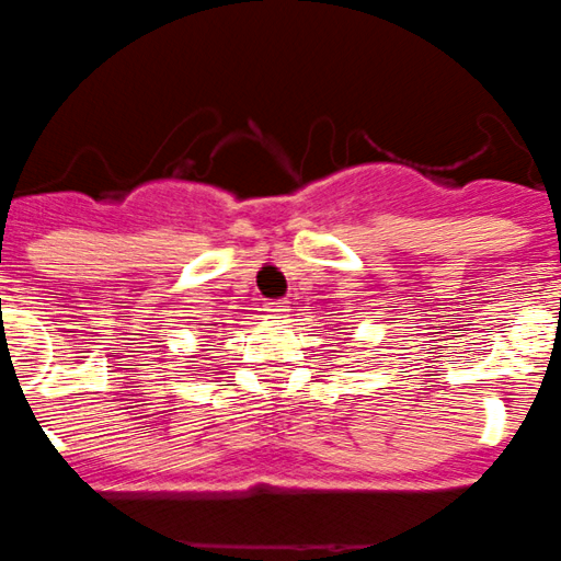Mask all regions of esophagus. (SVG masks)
<instances>
[{"label":"esophagus","instance_id":"1","mask_svg":"<svg viewBox=\"0 0 561 561\" xmlns=\"http://www.w3.org/2000/svg\"><path fill=\"white\" fill-rule=\"evenodd\" d=\"M264 311H266V314H270V317H280V314H284V311H286V306H284V302H266Z\"/></svg>","mask_w":561,"mask_h":561}]
</instances>
